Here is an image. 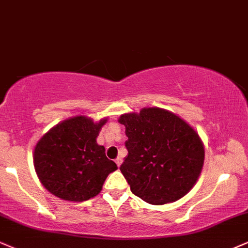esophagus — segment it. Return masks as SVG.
Wrapping results in <instances>:
<instances>
[{"label": "esophagus", "instance_id": "esophagus-1", "mask_svg": "<svg viewBox=\"0 0 248 248\" xmlns=\"http://www.w3.org/2000/svg\"><path fill=\"white\" fill-rule=\"evenodd\" d=\"M115 162H116V164H117V167H119V166H121V164H122V162H123V160H122L121 157H117V158H116V160H115Z\"/></svg>", "mask_w": 248, "mask_h": 248}]
</instances>
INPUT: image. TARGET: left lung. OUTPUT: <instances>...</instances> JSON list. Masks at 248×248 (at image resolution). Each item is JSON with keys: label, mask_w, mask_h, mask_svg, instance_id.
<instances>
[{"label": "left lung", "mask_w": 248, "mask_h": 248, "mask_svg": "<svg viewBox=\"0 0 248 248\" xmlns=\"http://www.w3.org/2000/svg\"><path fill=\"white\" fill-rule=\"evenodd\" d=\"M127 155L119 167L131 192L146 202L164 204L193 187L203 166L204 149L197 132L172 112L146 108L125 114Z\"/></svg>", "instance_id": "8db88e82"}]
</instances>
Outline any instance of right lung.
<instances>
[{
	"mask_svg": "<svg viewBox=\"0 0 248 248\" xmlns=\"http://www.w3.org/2000/svg\"><path fill=\"white\" fill-rule=\"evenodd\" d=\"M106 122L77 116L57 124L36 143L35 171L50 193L69 201H86L100 193L109 173L117 169L96 143Z\"/></svg>",
	"mask_w": 248,
	"mask_h": 248,
	"instance_id": "obj_1",
	"label": "right lung"
}]
</instances>
